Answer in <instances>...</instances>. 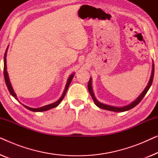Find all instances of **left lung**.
I'll list each match as a JSON object with an SVG mask.
<instances>
[{"instance_id": "left-lung-1", "label": "left lung", "mask_w": 158, "mask_h": 158, "mask_svg": "<svg viewBox=\"0 0 158 158\" xmlns=\"http://www.w3.org/2000/svg\"><path fill=\"white\" fill-rule=\"evenodd\" d=\"M154 71H155V65L154 63H152V74H151V77L150 79V81L148 84V85L146 86V88H144V90H143V92L142 93L141 95L138 97V98L136 99L135 101H133L132 103H130V104L125 106H122V107H116V106H109V105H106L104 104V103H102L97 100L96 98V97L94 96V91H93V88H92V84H91V78H90V81H88V91H89L90 96H91L93 100H94L95 104H96L97 106L101 108L102 109H105V110H108V111H115V112H124L126 111H128V110H130L132 109V108L135 107L138 103H139L140 101L142 100V98H144V96H145L147 92L148 91V90L150 89L151 85L152 83V81H153V77H154Z\"/></svg>"}]
</instances>
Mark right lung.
I'll return each instance as SVG.
<instances>
[{"label": "right lung", "mask_w": 158, "mask_h": 158, "mask_svg": "<svg viewBox=\"0 0 158 158\" xmlns=\"http://www.w3.org/2000/svg\"><path fill=\"white\" fill-rule=\"evenodd\" d=\"M7 50H8V47H7V49H6V50L5 55H4V68H3L4 78H5L6 84V85H7V88H8V90H9L10 94H11V96H14V98L16 99V100H18V98H17V97H16V95L14 93V89H13V88H12V86H11V84H10V83L9 77H8L7 70H6V69H7V66H6V54H7ZM73 77H74V73H73L72 75H70V77H68V81H67V83H66V85H65V88H64V91H63V94H62V96L60 97V98L59 99V100L56 101V102L53 103H51V104H49V105H46V106H42V107H40V108H37V109L30 108V107L27 106H25V105H23V104H22V105L25 108H27V109H29V110H30V111H34V112L45 111H47V110H49V109H53V108H55L56 106H57L60 103V102H61V101H62V99L64 98V96H65V94H66L67 90H68V87H69V85H70L71 81H72Z\"/></svg>", "instance_id": "obj_1"}]
</instances>
